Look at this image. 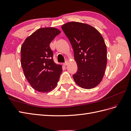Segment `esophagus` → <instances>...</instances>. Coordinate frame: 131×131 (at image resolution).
<instances>
[{
  "mask_svg": "<svg viewBox=\"0 0 131 131\" xmlns=\"http://www.w3.org/2000/svg\"><path fill=\"white\" fill-rule=\"evenodd\" d=\"M63 65H64V66H67V65H68V61H65L64 63H63Z\"/></svg>",
  "mask_w": 131,
  "mask_h": 131,
  "instance_id": "esophagus-1",
  "label": "esophagus"
}]
</instances>
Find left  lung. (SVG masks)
Segmentation results:
<instances>
[{
    "instance_id": "obj_1",
    "label": "left lung",
    "mask_w": 131,
    "mask_h": 131,
    "mask_svg": "<svg viewBox=\"0 0 131 131\" xmlns=\"http://www.w3.org/2000/svg\"><path fill=\"white\" fill-rule=\"evenodd\" d=\"M71 43L78 71L73 75L77 85L91 89L103 78L107 65V48L103 37L92 26L69 22L61 26Z\"/></svg>"
}]
</instances>
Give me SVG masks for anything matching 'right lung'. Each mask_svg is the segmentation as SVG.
I'll list each match as a JSON object with an SVG mask.
<instances>
[{
  "instance_id": "right-lung-1",
  "label": "right lung",
  "mask_w": 131,
  "mask_h": 131,
  "mask_svg": "<svg viewBox=\"0 0 131 131\" xmlns=\"http://www.w3.org/2000/svg\"><path fill=\"white\" fill-rule=\"evenodd\" d=\"M61 32L54 28H40L28 37L21 48V65L32 88L40 92H50L56 86L62 66L53 60L50 43Z\"/></svg>"
}]
</instances>
